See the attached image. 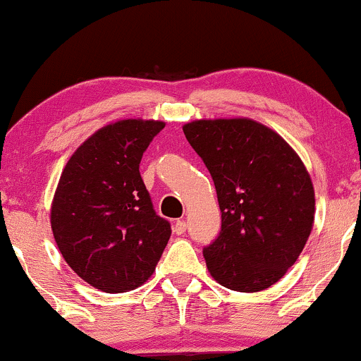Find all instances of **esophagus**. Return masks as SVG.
I'll return each instance as SVG.
<instances>
[{
  "label": "esophagus",
  "instance_id": "obj_1",
  "mask_svg": "<svg viewBox=\"0 0 361 361\" xmlns=\"http://www.w3.org/2000/svg\"><path fill=\"white\" fill-rule=\"evenodd\" d=\"M173 231H175L178 235L185 234L186 233V222L185 221H176L175 222V227H173Z\"/></svg>",
  "mask_w": 361,
  "mask_h": 361
}]
</instances>
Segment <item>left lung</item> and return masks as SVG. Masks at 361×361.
Listing matches in <instances>:
<instances>
[{
	"instance_id": "1",
	"label": "left lung",
	"mask_w": 361,
	"mask_h": 361,
	"mask_svg": "<svg viewBox=\"0 0 361 361\" xmlns=\"http://www.w3.org/2000/svg\"><path fill=\"white\" fill-rule=\"evenodd\" d=\"M183 132L210 171L222 212L221 233L204 247L210 275L235 292L271 287L312 231L316 198L304 163L251 118L195 120Z\"/></svg>"
}]
</instances>
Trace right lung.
<instances>
[{
    "instance_id": "right-lung-1",
    "label": "right lung",
    "mask_w": 361,
    "mask_h": 361,
    "mask_svg": "<svg viewBox=\"0 0 361 361\" xmlns=\"http://www.w3.org/2000/svg\"><path fill=\"white\" fill-rule=\"evenodd\" d=\"M159 120L127 118L102 127L74 151L51 207L62 258L91 287L122 293L149 280L171 235L154 212L139 164Z\"/></svg>"
}]
</instances>
